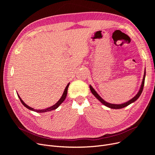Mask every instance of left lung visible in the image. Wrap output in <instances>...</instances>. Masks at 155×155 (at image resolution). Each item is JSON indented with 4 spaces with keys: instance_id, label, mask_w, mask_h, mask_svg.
<instances>
[{
    "instance_id": "obj_1",
    "label": "left lung",
    "mask_w": 155,
    "mask_h": 155,
    "mask_svg": "<svg viewBox=\"0 0 155 155\" xmlns=\"http://www.w3.org/2000/svg\"><path fill=\"white\" fill-rule=\"evenodd\" d=\"M145 76H146V70H144V76H143V81H142V83H141V87L140 88L139 91H138L137 94L133 97V98H132L131 100L128 101L127 102H125V103H123V104H110V103H109L106 101H105L102 97L97 94V92L94 90V88L90 85V89L91 91V92L92 93V94L96 97V98L98 99L102 104H103L104 105H105V106L107 107H109L110 109H121V108H123V107H125L126 106H127V105H129V104H131L132 103H133L134 102H135L138 98H139L140 96L141 95L142 92H143V87H144V80H145Z\"/></svg>"
}]
</instances>
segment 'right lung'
<instances>
[{
	"label": "right lung",
	"mask_w": 155,
	"mask_h": 155,
	"mask_svg": "<svg viewBox=\"0 0 155 155\" xmlns=\"http://www.w3.org/2000/svg\"><path fill=\"white\" fill-rule=\"evenodd\" d=\"M69 85H70V83L68 84V85H67L66 88H65L64 91V92H63V95H62V96L61 97V98L60 99V100H59L58 102H57L55 104H54L53 105H52V106H51V107H48V108L45 109H39V110H38V109H33V108H32V107H29V105H28L26 104H25V103L24 102V101L21 99V98L20 97V96L19 95V94H18V97H19V100L21 101V103L24 105V106L26 107L27 109H29V110H32V111H35V112H39V113H41V112H46L51 111V110H54V109H57V108H58V107L60 106V105L62 104V102L64 101L65 98H66V97H67V92H68V87H69Z\"/></svg>",
	"instance_id": "1"
}]
</instances>
